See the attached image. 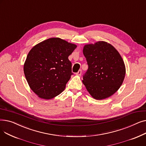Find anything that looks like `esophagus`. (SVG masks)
Masks as SVG:
<instances>
[{
	"label": "esophagus",
	"mask_w": 146,
	"mask_h": 146,
	"mask_svg": "<svg viewBox=\"0 0 146 146\" xmlns=\"http://www.w3.org/2000/svg\"><path fill=\"white\" fill-rule=\"evenodd\" d=\"M76 74V75H78V76H80L81 74H82V70H79Z\"/></svg>",
	"instance_id": "1"
}]
</instances>
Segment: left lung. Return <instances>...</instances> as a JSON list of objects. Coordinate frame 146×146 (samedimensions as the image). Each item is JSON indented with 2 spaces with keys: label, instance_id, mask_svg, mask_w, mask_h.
<instances>
[{
  "label": "left lung",
  "instance_id": "obj_1",
  "mask_svg": "<svg viewBox=\"0 0 146 146\" xmlns=\"http://www.w3.org/2000/svg\"><path fill=\"white\" fill-rule=\"evenodd\" d=\"M88 65L83 83L94 98H108L119 89L125 75V66L119 53L110 44L99 41L84 46Z\"/></svg>",
  "mask_w": 146,
  "mask_h": 146
}]
</instances>
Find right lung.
<instances>
[{
  "instance_id": "right-lung-1",
  "label": "right lung",
  "mask_w": 146,
  "mask_h": 146,
  "mask_svg": "<svg viewBox=\"0 0 146 146\" xmlns=\"http://www.w3.org/2000/svg\"><path fill=\"white\" fill-rule=\"evenodd\" d=\"M77 47L59 38H51L30 50L24 66L27 82L41 98L50 99L64 90L73 74L68 57Z\"/></svg>"
}]
</instances>
